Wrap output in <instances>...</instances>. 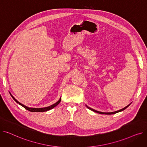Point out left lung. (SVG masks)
I'll return each instance as SVG.
<instances>
[{
  "label": "left lung",
  "instance_id": "1",
  "mask_svg": "<svg viewBox=\"0 0 147 147\" xmlns=\"http://www.w3.org/2000/svg\"><path fill=\"white\" fill-rule=\"evenodd\" d=\"M130 105V104H129L128 105H127L126 107H125V108H123V109H122L120 110H118V111H114V112H110V113H104V112H100V111H96V110H94V109H91V108L89 107H88V106H87V105H86V106L87 107L88 109H89V110H92V111H94V112H95V113H99V114H115V113H119V112H120V111H123L124 110H125L126 109H127V108Z\"/></svg>",
  "mask_w": 147,
  "mask_h": 147
}]
</instances>
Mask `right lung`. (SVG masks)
Here are the masks:
<instances>
[{
  "mask_svg": "<svg viewBox=\"0 0 147 147\" xmlns=\"http://www.w3.org/2000/svg\"><path fill=\"white\" fill-rule=\"evenodd\" d=\"M10 94H11V93H10ZM11 96H12V98L14 99V101L16 102L17 103H18V104H19L20 105H21L22 107H23L24 108V109H26V110H27L28 111H31V112H44V111H48V110H51V109H53L54 107H56L57 105H58L59 104V102H61V98H60V99L58 100V101L56 102V103H55V104H52V105H50V106H49V107H44V108H30V107H27V106H26V105H23L22 104H21V103H20V102H18L17 100L15 99L11 94Z\"/></svg>",
  "mask_w": 147,
  "mask_h": 147,
  "instance_id": "1",
  "label": "right lung"
}]
</instances>
